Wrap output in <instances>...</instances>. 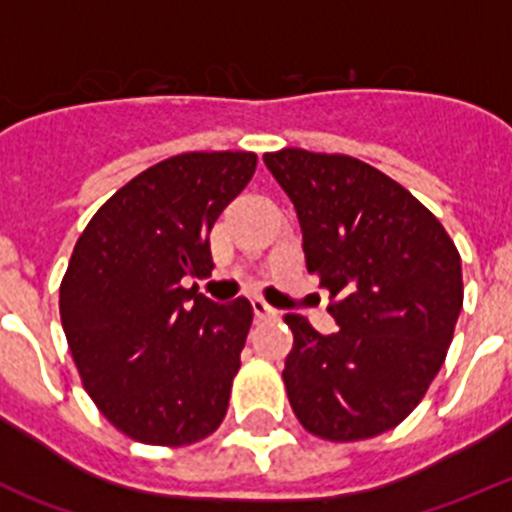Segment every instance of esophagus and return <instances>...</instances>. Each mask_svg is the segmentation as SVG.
<instances>
[{"label":"esophagus","mask_w":512,"mask_h":512,"mask_svg":"<svg viewBox=\"0 0 512 512\" xmlns=\"http://www.w3.org/2000/svg\"><path fill=\"white\" fill-rule=\"evenodd\" d=\"M252 311H255V316L260 321H275V319H278V308H273L267 301H262V298H255V301H252Z\"/></svg>","instance_id":"obj_1"}]
</instances>
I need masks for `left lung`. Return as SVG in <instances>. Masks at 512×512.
<instances>
[{"mask_svg": "<svg viewBox=\"0 0 512 512\" xmlns=\"http://www.w3.org/2000/svg\"><path fill=\"white\" fill-rule=\"evenodd\" d=\"M301 222L306 267L336 334L288 313L283 382L308 434L334 444L390 431L426 395L464 301L462 257L413 193L352 155H262Z\"/></svg>", "mask_w": 512, "mask_h": 512, "instance_id": "1", "label": "left lung"}]
</instances>
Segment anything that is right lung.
Returning a JSON list of instances; mask_svg holds the SVG:
<instances>
[{"label":"right lung","instance_id":"1","mask_svg":"<svg viewBox=\"0 0 512 512\" xmlns=\"http://www.w3.org/2000/svg\"><path fill=\"white\" fill-rule=\"evenodd\" d=\"M255 153H181L101 206L61 280V321L86 393L124 436L188 446L219 428L252 326L247 298L211 303L209 232L252 181Z\"/></svg>","mask_w":512,"mask_h":512}]
</instances>
